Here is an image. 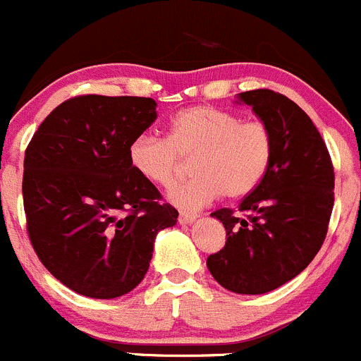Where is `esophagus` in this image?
Returning a JSON list of instances; mask_svg holds the SVG:
<instances>
[{"label": "esophagus", "instance_id": "34e87169", "mask_svg": "<svg viewBox=\"0 0 361 361\" xmlns=\"http://www.w3.org/2000/svg\"><path fill=\"white\" fill-rule=\"evenodd\" d=\"M197 218L198 216L193 214V212H180V214H178V223H180V225H191Z\"/></svg>", "mask_w": 361, "mask_h": 361}]
</instances>
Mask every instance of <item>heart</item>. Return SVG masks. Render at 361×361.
Listing matches in <instances>:
<instances>
[{
    "instance_id": "obj_1",
    "label": "heart",
    "mask_w": 361,
    "mask_h": 361,
    "mask_svg": "<svg viewBox=\"0 0 361 361\" xmlns=\"http://www.w3.org/2000/svg\"><path fill=\"white\" fill-rule=\"evenodd\" d=\"M195 177L168 191V200L184 211H198L218 200L243 198L260 183L273 157V133L259 120L238 113L195 106L170 120L164 136L143 133L129 145L136 173L157 186H170L180 171V157H193Z\"/></svg>"
}]
</instances>
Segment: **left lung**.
<instances>
[{"label":"left lung","mask_w":361,"mask_h":361,"mask_svg":"<svg viewBox=\"0 0 361 361\" xmlns=\"http://www.w3.org/2000/svg\"><path fill=\"white\" fill-rule=\"evenodd\" d=\"M238 102L271 129L273 157L262 183L239 204L245 218L230 209L211 214L228 238L207 267L232 293L266 294L298 276L321 250L335 173L317 127L296 102L273 90L243 92Z\"/></svg>","instance_id":"obj_1"}]
</instances>
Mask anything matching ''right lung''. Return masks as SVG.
Listing matches in <instances>:
<instances>
[{"mask_svg":"<svg viewBox=\"0 0 361 361\" xmlns=\"http://www.w3.org/2000/svg\"><path fill=\"white\" fill-rule=\"evenodd\" d=\"M150 97L80 95L46 116L24 154L23 200L33 250L81 296L113 300L149 271L159 230L178 212L129 163L157 118Z\"/></svg>","mask_w":361,"mask_h":361,"instance_id":"1","label":"right lung"}]
</instances>
